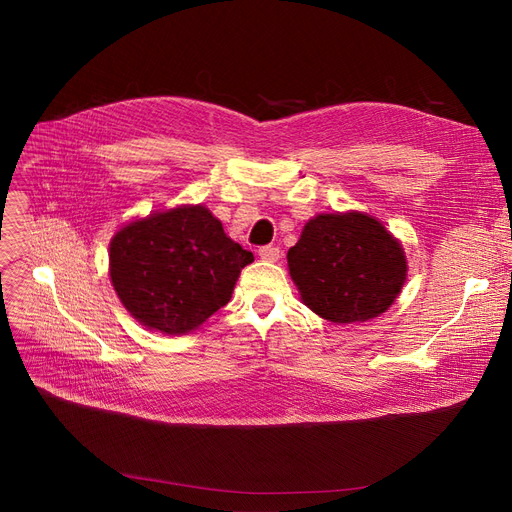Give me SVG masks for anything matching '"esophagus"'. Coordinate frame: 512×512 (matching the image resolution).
I'll return each mask as SVG.
<instances>
[{
    "instance_id": "obj_1",
    "label": "esophagus",
    "mask_w": 512,
    "mask_h": 512,
    "mask_svg": "<svg viewBox=\"0 0 512 512\" xmlns=\"http://www.w3.org/2000/svg\"><path fill=\"white\" fill-rule=\"evenodd\" d=\"M280 255H282V251H280L278 247H272V245H267V247H261V249H259V257H261L263 261L276 263V261L280 259Z\"/></svg>"
}]
</instances>
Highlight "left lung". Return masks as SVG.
<instances>
[{
    "label": "left lung",
    "mask_w": 512,
    "mask_h": 512,
    "mask_svg": "<svg viewBox=\"0 0 512 512\" xmlns=\"http://www.w3.org/2000/svg\"><path fill=\"white\" fill-rule=\"evenodd\" d=\"M286 259L301 301L334 324L382 315L407 280L402 245L361 211L315 215Z\"/></svg>",
    "instance_id": "1"
}]
</instances>
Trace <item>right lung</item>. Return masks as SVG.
Masks as SVG:
<instances>
[{
  "label": "right lung",
  "mask_w": 512,
  "mask_h": 512,
  "mask_svg": "<svg viewBox=\"0 0 512 512\" xmlns=\"http://www.w3.org/2000/svg\"><path fill=\"white\" fill-rule=\"evenodd\" d=\"M253 253L203 205L149 213L110 242V276L128 313L149 330L188 334L222 309Z\"/></svg>",
  "instance_id": "right-lung-1"
}]
</instances>
